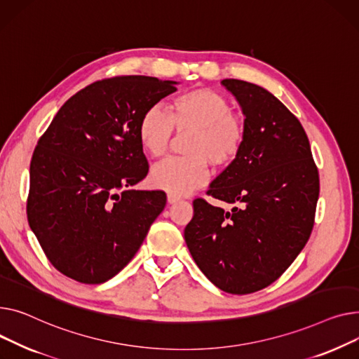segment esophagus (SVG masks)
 Listing matches in <instances>:
<instances>
[{"instance_id":"esophagus-1","label":"esophagus","mask_w":359,"mask_h":359,"mask_svg":"<svg viewBox=\"0 0 359 359\" xmlns=\"http://www.w3.org/2000/svg\"><path fill=\"white\" fill-rule=\"evenodd\" d=\"M181 198L178 197V196H175V194H168V203H170V204H175V203H178Z\"/></svg>"}]
</instances>
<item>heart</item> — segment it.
Returning a JSON list of instances; mask_svg holds the SVG:
<instances>
[{
  "mask_svg": "<svg viewBox=\"0 0 359 359\" xmlns=\"http://www.w3.org/2000/svg\"><path fill=\"white\" fill-rule=\"evenodd\" d=\"M178 133H191L185 158H168L149 174L151 184L171 194H189L208 177V165L222 170L233 163L242 152L246 128L233 105L223 94L198 88L175 97L170 111L151 105L142 114L137 136L142 149L152 158L162 156Z\"/></svg>",
  "mask_w": 359,
  "mask_h": 359,
  "instance_id": "heart-1",
  "label": "heart"
}]
</instances>
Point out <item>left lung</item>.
Instances as JSON below:
<instances>
[{"instance_id":"obj_1","label":"left lung","mask_w":359,"mask_h":359,"mask_svg":"<svg viewBox=\"0 0 359 359\" xmlns=\"http://www.w3.org/2000/svg\"><path fill=\"white\" fill-rule=\"evenodd\" d=\"M245 116L246 137L238 159L210 184L184 230L204 276L230 294L259 291L297 258L314 224L319 172L299 118L265 88L223 79Z\"/></svg>"}]
</instances>
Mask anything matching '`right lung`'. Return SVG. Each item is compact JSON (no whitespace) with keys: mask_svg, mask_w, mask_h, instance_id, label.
<instances>
[{"mask_svg":"<svg viewBox=\"0 0 359 359\" xmlns=\"http://www.w3.org/2000/svg\"><path fill=\"white\" fill-rule=\"evenodd\" d=\"M177 83L143 75L90 83L62 105L39 139L27 219L63 276L82 284L109 281L161 215L163 191L132 189L149 171L137 124Z\"/></svg>","mask_w":359,"mask_h":359,"instance_id":"add662e5","label":"right lung"}]
</instances>
